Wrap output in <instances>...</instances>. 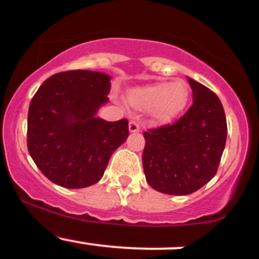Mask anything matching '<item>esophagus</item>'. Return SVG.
Masks as SVG:
<instances>
[{
	"mask_svg": "<svg viewBox=\"0 0 259 259\" xmlns=\"http://www.w3.org/2000/svg\"><path fill=\"white\" fill-rule=\"evenodd\" d=\"M139 130H140V125H139L138 121L130 120L129 121V132L130 133H136V132H139Z\"/></svg>",
	"mask_w": 259,
	"mask_h": 259,
	"instance_id": "obj_1",
	"label": "esophagus"
}]
</instances>
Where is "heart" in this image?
I'll use <instances>...</instances> for the list:
<instances>
[{
  "label": "heart",
  "mask_w": 259,
  "mask_h": 259,
  "mask_svg": "<svg viewBox=\"0 0 259 259\" xmlns=\"http://www.w3.org/2000/svg\"><path fill=\"white\" fill-rule=\"evenodd\" d=\"M187 88L183 82H158V84L134 89L127 95V101L140 111H150L158 123L174 119L187 102Z\"/></svg>",
  "instance_id": "1"
}]
</instances>
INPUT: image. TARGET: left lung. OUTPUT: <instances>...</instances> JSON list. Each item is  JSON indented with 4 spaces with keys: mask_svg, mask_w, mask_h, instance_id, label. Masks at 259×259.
Returning <instances> with one entry per match:
<instances>
[{
    "mask_svg": "<svg viewBox=\"0 0 259 259\" xmlns=\"http://www.w3.org/2000/svg\"><path fill=\"white\" fill-rule=\"evenodd\" d=\"M194 103L173 124L144 133L147 183L168 195L197 191L217 174L227 142L224 108L213 91L189 79Z\"/></svg>",
    "mask_w": 259,
    "mask_h": 259,
    "instance_id": "left-lung-1",
    "label": "left lung"
}]
</instances>
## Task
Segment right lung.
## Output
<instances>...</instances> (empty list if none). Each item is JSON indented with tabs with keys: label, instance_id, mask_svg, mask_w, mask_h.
<instances>
[{
	"label": "right lung",
	"instance_id": "1",
	"mask_svg": "<svg viewBox=\"0 0 259 259\" xmlns=\"http://www.w3.org/2000/svg\"><path fill=\"white\" fill-rule=\"evenodd\" d=\"M111 76L68 70L50 76L32 97L28 113V151L41 173L67 189L94 185L112 153L129 136L127 119L96 117L108 101Z\"/></svg>",
	"mask_w": 259,
	"mask_h": 259
}]
</instances>
